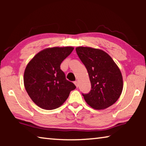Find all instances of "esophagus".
<instances>
[{
  "label": "esophagus",
  "mask_w": 146,
  "mask_h": 146,
  "mask_svg": "<svg viewBox=\"0 0 146 146\" xmlns=\"http://www.w3.org/2000/svg\"><path fill=\"white\" fill-rule=\"evenodd\" d=\"M74 84H75V85L76 86V88H78V83L77 81H75V82H74Z\"/></svg>",
  "instance_id": "obj_1"
}]
</instances>
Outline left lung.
Masks as SVG:
<instances>
[{"label":"left lung","instance_id":"obj_1","mask_svg":"<svg viewBox=\"0 0 146 146\" xmlns=\"http://www.w3.org/2000/svg\"><path fill=\"white\" fill-rule=\"evenodd\" d=\"M79 58L90 76L91 89L82 93L86 102L95 110H104L115 104L123 89L122 76L112 58L101 49L78 47Z\"/></svg>","mask_w":146,"mask_h":146}]
</instances>
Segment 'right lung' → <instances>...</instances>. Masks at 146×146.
I'll list each match as a JSON object with an SVG mask.
<instances>
[{
    "mask_svg": "<svg viewBox=\"0 0 146 146\" xmlns=\"http://www.w3.org/2000/svg\"><path fill=\"white\" fill-rule=\"evenodd\" d=\"M73 49V47L45 49L36 54L26 66L24 87L34 103L44 110L59 108L68 98L71 91L76 88L60 70L62 62Z\"/></svg>",
    "mask_w": 146,
    "mask_h": 146,
    "instance_id": "right-lung-1",
    "label": "right lung"
}]
</instances>
